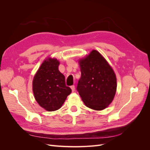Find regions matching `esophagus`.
Wrapping results in <instances>:
<instances>
[{"mask_svg": "<svg viewBox=\"0 0 150 150\" xmlns=\"http://www.w3.org/2000/svg\"><path fill=\"white\" fill-rule=\"evenodd\" d=\"M71 89H72V91L74 92V91H75V86H74V85L71 86Z\"/></svg>", "mask_w": 150, "mask_h": 150, "instance_id": "1", "label": "esophagus"}]
</instances>
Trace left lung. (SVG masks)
Wrapping results in <instances>:
<instances>
[{
  "mask_svg": "<svg viewBox=\"0 0 150 150\" xmlns=\"http://www.w3.org/2000/svg\"><path fill=\"white\" fill-rule=\"evenodd\" d=\"M81 77L76 89L85 105L94 110H103L114 99L116 78L111 67L101 54L93 50L79 61Z\"/></svg>",
  "mask_w": 150,
  "mask_h": 150,
  "instance_id": "8db88e82",
  "label": "left lung"
}]
</instances>
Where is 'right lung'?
<instances>
[{"label":"right lung","mask_w":150,"mask_h":150,"mask_svg":"<svg viewBox=\"0 0 150 150\" xmlns=\"http://www.w3.org/2000/svg\"><path fill=\"white\" fill-rule=\"evenodd\" d=\"M59 65L56 59L44 61L33 79L35 100L48 111L59 110L72 91L66 85L65 77L59 71Z\"/></svg>","instance_id":"1"}]
</instances>
